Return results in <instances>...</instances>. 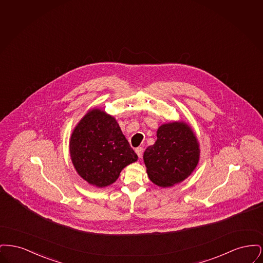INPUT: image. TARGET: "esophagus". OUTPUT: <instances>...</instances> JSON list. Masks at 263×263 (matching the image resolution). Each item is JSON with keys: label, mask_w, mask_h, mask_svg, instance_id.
<instances>
[{"label": "esophagus", "mask_w": 263, "mask_h": 263, "mask_svg": "<svg viewBox=\"0 0 263 263\" xmlns=\"http://www.w3.org/2000/svg\"><path fill=\"white\" fill-rule=\"evenodd\" d=\"M136 152V154L138 155V157L139 158H142V156H143V152H144V149L142 148V147H138L137 149L135 150Z\"/></svg>", "instance_id": "1"}]
</instances>
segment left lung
Here are the masks:
<instances>
[{"label":"left lung","mask_w":263,"mask_h":263,"mask_svg":"<svg viewBox=\"0 0 263 263\" xmlns=\"http://www.w3.org/2000/svg\"><path fill=\"white\" fill-rule=\"evenodd\" d=\"M199 158L198 139L184 121L160 126L155 144L143 156L151 181L160 187H171L186 179L196 168Z\"/></svg>","instance_id":"obj_1"}]
</instances>
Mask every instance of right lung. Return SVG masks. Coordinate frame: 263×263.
I'll return each mask as SVG.
<instances>
[{"label":"right lung","mask_w":263,"mask_h":263,"mask_svg":"<svg viewBox=\"0 0 263 263\" xmlns=\"http://www.w3.org/2000/svg\"><path fill=\"white\" fill-rule=\"evenodd\" d=\"M69 149L78 175L100 188L114 183L121 171L138 160L116 119L100 108L88 110L79 121Z\"/></svg>","instance_id":"add662e5"}]
</instances>
